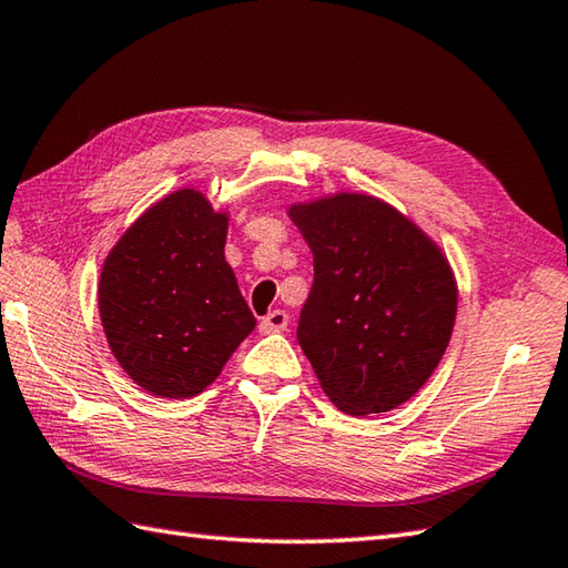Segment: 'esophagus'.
I'll use <instances>...</instances> for the list:
<instances>
[{
    "mask_svg": "<svg viewBox=\"0 0 568 568\" xmlns=\"http://www.w3.org/2000/svg\"><path fill=\"white\" fill-rule=\"evenodd\" d=\"M287 327V313L285 310H273V313L261 320V332L271 335V332H283Z\"/></svg>",
    "mask_w": 568,
    "mask_h": 568,
    "instance_id": "esophagus-1",
    "label": "esophagus"
}]
</instances>
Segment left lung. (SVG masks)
<instances>
[{
  "label": "left lung",
  "instance_id": "8db88e82",
  "mask_svg": "<svg viewBox=\"0 0 568 568\" xmlns=\"http://www.w3.org/2000/svg\"><path fill=\"white\" fill-rule=\"evenodd\" d=\"M291 219L313 251L297 342L322 388L352 416L402 406L450 342L458 291L448 261L374 196L297 204Z\"/></svg>",
  "mask_w": 568,
  "mask_h": 568
}]
</instances>
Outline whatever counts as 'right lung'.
<instances>
[{
  "label": "right lung",
  "instance_id": "1",
  "mask_svg": "<svg viewBox=\"0 0 568 568\" xmlns=\"http://www.w3.org/2000/svg\"><path fill=\"white\" fill-rule=\"evenodd\" d=\"M226 216L182 189L130 226L100 273L110 349L144 392L186 398L216 379L255 317L224 258Z\"/></svg>",
  "mask_w": 568,
  "mask_h": 568
}]
</instances>
